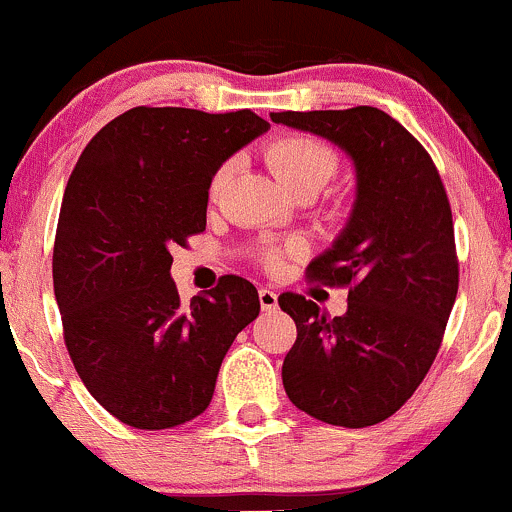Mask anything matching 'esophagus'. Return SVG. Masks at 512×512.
Here are the masks:
<instances>
[{
	"instance_id": "esophagus-1",
	"label": "esophagus",
	"mask_w": 512,
	"mask_h": 512,
	"mask_svg": "<svg viewBox=\"0 0 512 512\" xmlns=\"http://www.w3.org/2000/svg\"><path fill=\"white\" fill-rule=\"evenodd\" d=\"M260 306L262 311H272V308H277V291L272 289H260Z\"/></svg>"
}]
</instances>
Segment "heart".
Returning a JSON list of instances; mask_svg holds the SVG:
<instances>
[{
  "instance_id": "heart-1",
  "label": "heart",
  "mask_w": 512,
  "mask_h": 512,
  "mask_svg": "<svg viewBox=\"0 0 512 512\" xmlns=\"http://www.w3.org/2000/svg\"><path fill=\"white\" fill-rule=\"evenodd\" d=\"M267 165L277 174L279 182L296 196L318 194L325 184L333 182L340 172V155L335 153L333 145L316 136L306 133H289L267 145L265 150ZM233 162L226 160L216 167L209 182V196L218 199L223 187L228 184ZM284 255V247H269L265 252L267 265H279Z\"/></svg>"
}]
</instances>
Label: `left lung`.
<instances>
[{"instance_id": "1", "label": "left lung", "mask_w": 512, "mask_h": 512, "mask_svg": "<svg viewBox=\"0 0 512 512\" xmlns=\"http://www.w3.org/2000/svg\"><path fill=\"white\" fill-rule=\"evenodd\" d=\"M269 116L333 140L355 160L350 223L306 269L311 282L347 289V311L330 318L306 296H279L296 323L282 381L299 411L367 428L413 396L445 338L459 289L445 184L428 150L374 106Z\"/></svg>"}]
</instances>
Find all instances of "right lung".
I'll return each mask as SVG.
<instances>
[{"label": "right lung", "mask_w": 512, "mask_h": 512, "mask_svg": "<svg viewBox=\"0 0 512 512\" xmlns=\"http://www.w3.org/2000/svg\"><path fill=\"white\" fill-rule=\"evenodd\" d=\"M267 128L250 109L136 106L70 174L53 247L65 347L87 391L131 428L204 413L228 347L260 313L257 289L235 274L182 303L170 250L206 230L213 170Z\"/></svg>", "instance_id": "right-lung-1"}]
</instances>
